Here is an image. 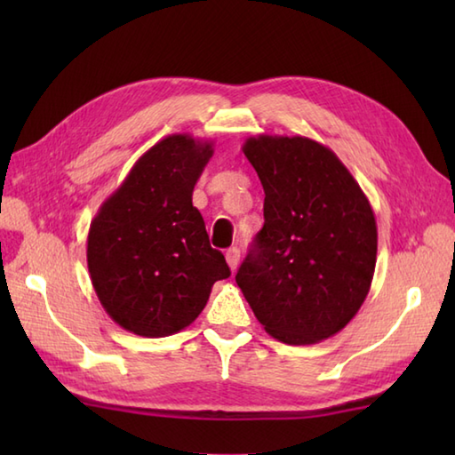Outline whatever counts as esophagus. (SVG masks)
Returning a JSON list of instances; mask_svg holds the SVG:
<instances>
[{"instance_id":"1","label":"esophagus","mask_w":455,"mask_h":455,"mask_svg":"<svg viewBox=\"0 0 455 455\" xmlns=\"http://www.w3.org/2000/svg\"><path fill=\"white\" fill-rule=\"evenodd\" d=\"M225 258H227V264H228V267L235 269L238 267V262H240V250L236 248V246H233V248H228L227 250V254H225Z\"/></svg>"}]
</instances>
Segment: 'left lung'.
Segmentation results:
<instances>
[{"instance_id":"1","label":"left lung","mask_w":455,"mask_h":455,"mask_svg":"<svg viewBox=\"0 0 455 455\" xmlns=\"http://www.w3.org/2000/svg\"><path fill=\"white\" fill-rule=\"evenodd\" d=\"M262 188L264 227L236 283L275 340L315 344L360 311L375 272L377 225L360 183L307 137L246 139Z\"/></svg>"}]
</instances>
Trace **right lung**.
I'll return each mask as SVG.
<instances>
[{"mask_svg":"<svg viewBox=\"0 0 455 455\" xmlns=\"http://www.w3.org/2000/svg\"><path fill=\"white\" fill-rule=\"evenodd\" d=\"M211 156V140L170 134L142 154L92 220V283L124 331L147 338L183 331L205 308L212 283L230 275L191 203Z\"/></svg>","mask_w":455,"mask_h":455,"instance_id":"obj_1","label":"right lung"}]
</instances>
